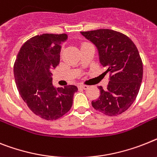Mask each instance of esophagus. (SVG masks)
I'll return each mask as SVG.
<instances>
[{
  "mask_svg": "<svg viewBox=\"0 0 157 157\" xmlns=\"http://www.w3.org/2000/svg\"><path fill=\"white\" fill-rule=\"evenodd\" d=\"M79 88H81V89H89V86L88 85H78Z\"/></svg>",
  "mask_w": 157,
  "mask_h": 157,
  "instance_id": "34e87169",
  "label": "esophagus"
}]
</instances>
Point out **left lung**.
<instances>
[{
	"mask_svg": "<svg viewBox=\"0 0 157 157\" xmlns=\"http://www.w3.org/2000/svg\"><path fill=\"white\" fill-rule=\"evenodd\" d=\"M81 33L97 47L100 63L109 72L107 89L99 87L100 97L92 105L105 115H120L132 105L141 85L143 64L137 48L129 37L114 30Z\"/></svg>",
	"mask_w": 157,
	"mask_h": 157,
	"instance_id": "left-lung-1",
	"label": "left lung"
}]
</instances>
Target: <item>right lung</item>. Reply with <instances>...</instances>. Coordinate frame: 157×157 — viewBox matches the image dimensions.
Wrapping results in <instances>:
<instances>
[{
  "mask_svg": "<svg viewBox=\"0 0 157 157\" xmlns=\"http://www.w3.org/2000/svg\"><path fill=\"white\" fill-rule=\"evenodd\" d=\"M67 34L45 33L30 38L21 46L14 64V77L22 99L36 116L53 121L70 110L75 85L56 88L51 70L60 63Z\"/></svg>",
  "mask_w": 157,
  "mask_h": 157,
  "instance_id": "obj_1",
  "label": "right lung"
}]
</instances>
